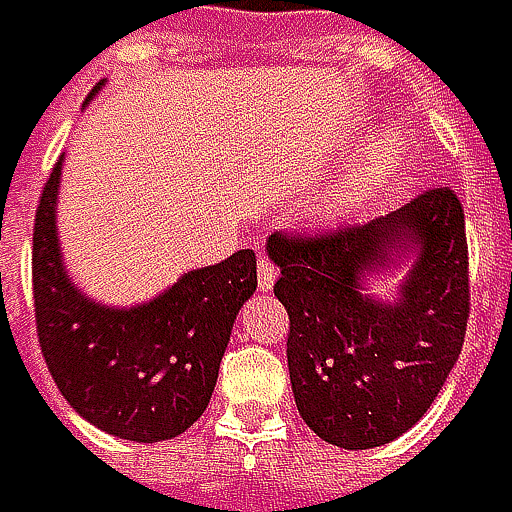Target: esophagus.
I'll use <instances>...</instances> for the list:
<instances>
[{"label":"esophagus","mask_w":512,"mask_h":512,"mask_svg":"<svg viewBox=\"0 0 512 512\" xmlns=\"http://www.w3.org/2000/svg\"><path fill=\"white\" fill-rule=\"evenodd\" d=\"M275 275H278L275 263L260 252V260H257V284H260L263 290H269V287L275 284Z\"/></svg>","instance_id":"esophagus-1"}]
</instances>
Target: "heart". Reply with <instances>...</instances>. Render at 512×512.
<instances>
[{"label":"heart","mask_w":512,"mask_h":512,"mask_svg":"<svg viewBox=\"0 0 512 512\" xmlns=\"http://www.w3.org/2000/svg\"><path fill=\"white\" fill-rule=\"evenodd\" d=\"M403 156H406V142H403L400 133H391V130H388V133L376 136L373 145H370V148L364 151V156L358 159L356 171H353V177H350V186H347V195H356V192L373 186V183L388 180V177L400 168Z\"/></svg>","instance_id":"1"}]
</instances>
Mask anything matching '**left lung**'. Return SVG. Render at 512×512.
<instances>
[{"label":"left lung","instance_id":"left-lung-1","mask_svg":"<svg viewBox=\"0 0 512 512\" xmlns=\"http://www.w3.org/2000/svg\"><path fill=\"white\" fill-rule=\"evenodd\" d=\"M406 245L419 257L394 306L360 293ZM287 308V367L302 421L329 445L367 451L403 436L442 391L471 314L465 213L451 186L400 210L266 243Z\"/></svg>","mask_w":512,"mask_h":512}]
</instances>
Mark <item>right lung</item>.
Here are the masks:
<instances>
[{"label":"right lung","instance_id":"1","mask_svg":"<svg viewBox=\"0 0 512 512\" xmlns=\"http://www.w3.org/2000/svg\"><path fill=\"white\" fill-rule=\"evenodd\" d=\"M58 174L61 159L44 183L32 234L35 326L52 379L103 433L130 442L174 439L210 403L237 311L257 287L255 252L195 269L148 305H97L61 269Z\"/></svg>","mask_w":512,"mask_h":512}]
</instances>
